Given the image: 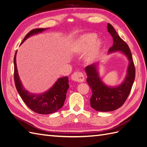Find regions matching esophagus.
<instances>
[{"mask_svg":"<svg viewBox=\"0 0 147 147\" xmlns=\"http://www.w3.org/2000/svg\"><path fill=\"white\" fill-rule=\"evenodd\" d=\"M71 78H72V80L77 82H83L84 80V76L82 72H75L72 75H71Z\"/></svg>","mask_w":147,"mask_h":147,"instance_id":"esophagus-1","label":"esophagus"}]
</instances>
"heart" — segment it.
I'll list each match as a JSON object with an SVG mask.
<instances>
[{"label":"heart","mask_w":147,"mask_h":147,"mask_svg":"<svg viewBox=\"0 0 147 147\" xmlns=\"http://www.w3.org/2000/svg\"><path fill=\"white\" fill-rule=\"evenodd\" d=\"M96 37V34L94 33L85 34L82 35L75 43V50L78 51L84 52L91 48V51L88 56V59L91 60L94 58L99 54L102 48L101 41L99 40L95 41Z\"/></svg>","instance_id":"1"}]
</instances>
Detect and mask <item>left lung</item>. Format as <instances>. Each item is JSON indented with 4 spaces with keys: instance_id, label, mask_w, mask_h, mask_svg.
Returning <instances> with one entry per match:
<instances>
[{
    "instance_id": "obj_1",
    "label": "left lung",
    "mask_w": 147,
    "mask_h": 147,
    "mask_svg": "<svg viewBox=\"0 0 147 147\" xmlns=\"http://www.w3.org/2000/svg\"><path fill=\"white\" fill-rule=\"evenodd\" d=\"M107 29L113 40V46L109 48V53L121 51L127 57L129 63L124 81L116 87L106 86L101 81L97 71V64L86 67L85 72L88 77L86 82L92 92L90 104L92 109L99 112H111L121 107L129 95L136 76L134 61L127 44L119 36L113 26L109 23Z\"/></svg>"
}]
</instances>
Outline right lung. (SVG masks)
<instances>
[{
    "instance_id": "add662e5",
    "label": "right lung",
    "mask_w": 147,
    "mask_h": 147,
    "mask_svg": "<svg viewBox=\"0 0 147 147\" xmlns=\"http://www.w3.org/2000/svg\"><path fill=\"white\" fill-rule=\"evenodd\" d=\"M47 28H37L30 30L26 35L23 43L31 35L42 32ZM14 56V80L16 90L21 99L28 107L38 114L47 115L55 113L63 106L66 98V93L69 88L67 77L60 78L50 90L43 94H31L23 86L18 74L16 55Z\"/></svg>"
}]
</instances>
